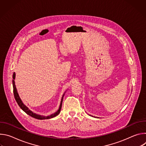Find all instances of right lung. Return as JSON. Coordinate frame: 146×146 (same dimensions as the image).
Returning <instances> with one entry per match:
<instances>
[{
    "instance_id": "obj_1",
    "label": "right lung",
    "mask_w": 146,
    "mask_h": 146,
    "mask_svg": "<svg viewBox=\"0 0 146 146\" xmlns=\"http://www.w3.org/2000/svg\"><path fill=\"white\" fill-rule=\"evenodd\" d=\"M15 73H13V78L14 80L15 79ZM13 80V92H14V98L15 99V100L16 102H17L18 105H19V106L21 108L22 110H23L27 114H28V115H29L30 116L35 118H36V119H50V118H53L56 115H58L60 111V110H61V108H62V101H63V98H64V95H63V96H62V98L61 99V102H60V106H59V110L56 112L54 114H52L51 115H50L48 116H41V115H37L36 114H35L34 113H33L32 111H31L29 109H28V108L24 105V103H23V102L21 101V100L20 98L19 97V95L18 94V92H17V89H16V87H15V84H14V80Z\"/></svg>"
}]
</instances>
